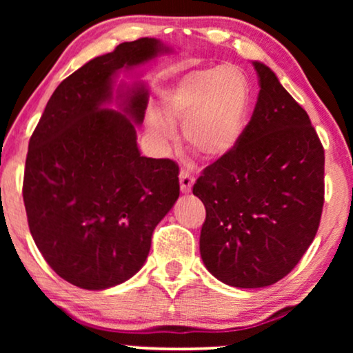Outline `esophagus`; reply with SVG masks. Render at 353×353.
<instances>
[{
	"instance_id": "1",
	"label": "esophagus",
	"mask_w": 353,
	"mask_h": 353,
	"mask_svg": "<svg viewBox=\"0 0 353 353\" xmlns=\"http://www.w3.org/2000/svg\"><path fill=\"white\" fill-rule=\"evenodd\" d=\"M192 185H194V176L191 175L190 170L183 168V170L180 172V188H181V192H190Z\"/></svg>"
}]
</instances>
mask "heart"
Segmentation results:
<instances>
[{
  "label": "heart",
  "mask_w": 353,
  "mask_h": 353,
  "mask_svg": "<svg viewBox=\"0 0 353 353\" xmlns=\"http://www.w3.org/2000/svg\"><path fill=\"white\" fill-rule=\"evenodd\" d=\"M250 108V85L234 65L204 67L186 72L175 81L162 103L163 117L146 119L149 137L159 148L176 138L173 125H181L185 143L209 159L230 154L243 137Z\"/></svg>",
  "instance_id": "b5f03b06"
}]
</instances>
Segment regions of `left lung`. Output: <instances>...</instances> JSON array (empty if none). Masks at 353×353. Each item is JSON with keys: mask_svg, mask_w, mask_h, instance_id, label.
<instances>
[{"mask_svg": "<svg viewBox=\"0 0 353 353\" xmlns=\"http://www.w3.org/2000/svg\"><path fill=\"white\" fill-rule=\"evenodd\" d=\"M254 67L260 91L250 122L192 186L205 205L202 262L241 289L291 273L315 239L325 202V149L310 117L270 67Z\"/></svg>", "mask_w": 353, "mask_h": 353, "instance_id": "obj_1", "label": "left lung"}]
</instances>
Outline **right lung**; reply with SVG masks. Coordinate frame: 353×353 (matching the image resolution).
<instances>
[{"label":"right lung","mask_w":353,"mask_h":353,"mask_svg":"<svg viewBox=\"0 0 353 353\" xmlns=\"http://www.w3.org/2000/svg\"><path fill=\"white\" fill-rule=\"evenodd\" d=\"M168 51L139 38L86 62L61 81L28 143V228L48 265L74 286L103 291L138 273L154 228L180 196L176 163L138 149L146 86L120 91V110L105 108L120 69Z\"/></svg>","instance_id":"obj_1"}]
</instances>
